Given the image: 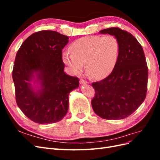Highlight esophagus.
I'll list each match as a JSON object with an SVG mask.
<instances>
[{
    "label": "esophagus",
    "mask_w": 160,
    "mask_h": 160,
    "mask_svg": "<svg viewBox=\"0 0 160 160\" xmlns=\"http://www.w3.org/2000/svg\"><path fill=\"white\" fill-rule=\"evenodd\" d=\"M79 83H80V84H86V83H88V81L85 80L84 79H81L79 80Z\"/></svg>",
    "instance_id": "esophagus-1"
}]
</instances>
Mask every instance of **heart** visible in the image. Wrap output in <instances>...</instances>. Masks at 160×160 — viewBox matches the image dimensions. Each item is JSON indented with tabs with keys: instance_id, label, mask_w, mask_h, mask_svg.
Returning <instances> with one entry per match:
<instances>
[{
	"instance_id": "1",
	"label": "heart",
	"mask_w": 160,
	"mask_h": 160,
	"mask_svg": "<svg viewBox=\"0 0 160 160\" xmlns=\"http://www.w3.org/2000/svg\"><path fill=\"white\" fill-rule=\"evenodd\" d=\"M119 42L112 35L81 37L71 43L70 51H64L62 59L72 74L83 68L93 79L108 75L117 64L119 55Z\"/></svg>"
}]
</instances>
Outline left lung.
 Segmentation results:
<instances>
[{
    "mask_svg": "<svg viewBox=\"0 0 160 160\" xmlns=\"http://www.w3.org/2000/svg\"><path fill=\"white\" fill-rule=\"evenodd\" d=\"M102 34L118 38L119 59L111 74L92 83L95 95L91 100L94 112L106 119H122L143 102L148 89V69L142 45L132 34L119 27L105 28Z\"/></svg>",
    "mask_w": 160,
    "mask_h": 160,
    "instance_id": "obj_1",
    "label": "left lung"
}]
</instances>
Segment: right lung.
I'll return each mask as SVG.
<instances>
[{
	"mask_svg": "<svg viewBox=\"0 0 160 160\" xmlns=\"http://www.w3.org/2000/svg\"><path fill=\"white\" fill-rule=\"evenodd\" d=\"M69 37L53 31L32 34L17 51L12 69L17 105L27 117L39 123L59 122L69 109V95L79 79L64 72L62 50ZM40 89H33L34 75Z\"/></svg>",
	"mask_w": 160,
	"mask_h": 160,
	"instance_id": "add662e5",
	"label": "right lung"
}]
</instances>
